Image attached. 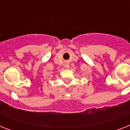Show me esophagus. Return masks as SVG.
<instances>
[{"label":"esophagus","instance_id":"obj_1","mask_svg":"<svg viewBox=\"0 0 130 130\" xmlns=\"http://www.w3.org/2000/svg\"><path fill=\"white\" fill-rule=\"evenodd\" d=\"M65 66H66V67H67V68H69V65H66Z\"/></svg>","mask_w":130,"mask_h":130}]
</instances>
